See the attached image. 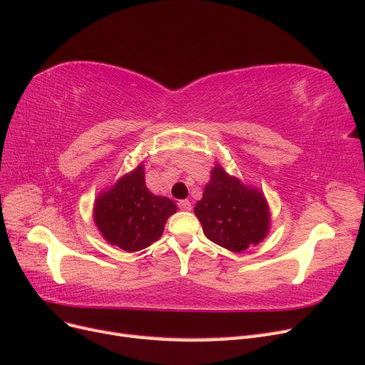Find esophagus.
<instances>
[{
  "mask_svg": "<svg viewBox=\"0 0 365 365\" xmlns=\"http://www.w3.org/2000/svg\"><path fill=\"white\" fill-rule=\"evenodd\" d=\"M178 207L182 210V212H190L192 210V202L187 201V200H182L178 202Z\"/></svg>",
  "mask_w": 365,
  "mask_h": 365,
  "instance_id": "1",
  "label": "esophagus"
}]
</instances>
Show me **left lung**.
I'll return each instance as SVG.
<instances>
[{"instance_id": "left-lung-1", "label": "left lung", "mask_w": 365, "mask_h": 365, "mask_svg": "<svg viewBox=\"0 0 365 365\" xmlns=\"http://www.w3.org/2000/svg\"><path fill=\"white\" fill-rule=\"evenodd\" d=\"M204 235L233 252L257 245L269 231V207L260 190L215 165L202 200L195 205Z\"/></svg>"}]
</instances>
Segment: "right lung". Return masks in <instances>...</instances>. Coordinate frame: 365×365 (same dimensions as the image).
<instances>
[{
  "mask_svg": "<svg viewBox=\"0 0 365 365\" xmlns=\"http://www.w3.org/2000/svg\"><path fill=\"white\" fill-rule=\"evenodd\" d=\"M178 207L165 196L149 192L145 168L126 173L94 201V222L108 244L128 252L148 248L158 240Z\"/></svg>",
  "mask_w": 365,
  "mask_h": 365,
  "instance_id": "right-lung-1",
  "label": "right lung"
}]
</instances>
